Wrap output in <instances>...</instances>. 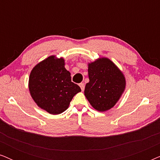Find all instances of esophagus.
Masks as SVG:
<instances>
[{
	"mask_svg": "<svg viewBox=\"0 0 160 160\" xmlns=\"http://www.w3.org/2000/svg\"><path fill=\"white\" fill-rule=\"evenodd\" d=\"M79 86L81 87V89H82V91L84 90V88H85V85L84 83H81V84H79Z\"/></svg>",
	"mask_w": 160,
	"mask_h": 160,
	"instance_id": "esophagus-1",
	"label": "esophagus"
}]
</instances>
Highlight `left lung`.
<instances>
[{
	"instance_id": "1",
	"label": "left lung",
	"mask_w": 160,
	"mask_h": 160,
	"mask_svg": "<svg viewBox=\"0 0 160 160\" xmlns=\"http://www.w3.org/2000/svg\"><path fill=\"white\" fill-rule=\"evenodd\" d=\"M89 82L84 95L94 108L106 111L115 106L125 89V78L114 63L108 58H100L89 63Z\"/></svg>"
}]
</instances>
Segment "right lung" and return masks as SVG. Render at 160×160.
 Here are the masks:
<instances>
[{
	"mask_svg": "<svg viewBox=\"0 0 160 160\" xmlns=\"http://www.w3.org/2000/svg\"><path fill=\"white\" fill-rule=\"evenodd\" d=\"M29 90L41 108L51 114H59L68 108L81 88L71 82V73L65 69L64 59L50 56L32 68Z\"/></svg>",
	"mask_w": 160,
	"mask_h": 160,
	"instance_id": "right-lung-1",
	"label": "right lung"
}]
</instances>
